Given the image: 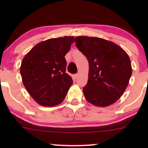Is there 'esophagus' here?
<instances>
[{
    "mask_svg": "<svg viewBox=\"0 0 148 148\" xmlns=\"http://www.w3.org/2000/svg\"><path fill=\"white\" fill-rule=\"evenodd\" d=\"M78 77H79V74H74V78L75 79H78Z\"/></svg>",
    "mask_w": 148,
    "mask_h": 148,
    "instance_id": "obj_1",
    "label": "esophagus"
}]
</instances>
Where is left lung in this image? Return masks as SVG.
<instances>
[{"label": "left lung", "mask_w": 148, "mask_h": 148, "mask_svg": "<svg viewBox=\"0 0 148 148\" xmlns=\"http://www.w3.org/2000/svg\"><path fill=\"white\" fill-rule=\"evenodd\" d=\"M76 46L89 63L86 99L97 106L115 103L123 95L132 74L130 57L121 47L99 37L79 36Z\"/></svg>", "instance_id": "left-lung-1"}]
</instances>
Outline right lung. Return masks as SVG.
I'll return each mask as SVG.
<instances>
[{"label":"right lung","mask_w":148,"mask_h":148,"mask_svg":"<svg viewBox=\"0 0 148 148\" xmlns=\"http://www.w3.org/2000/svg\"><path fill=\"white\" fill-rule=\"evenodd\" d=\"M74 42L72 36L40 42L25 55L20 73L23 85L36 102L53 106L63 101L73 84L66 73L64 56Z\"/></svg>","instance_id":"obj_1"}]
</instances>
